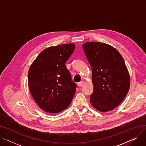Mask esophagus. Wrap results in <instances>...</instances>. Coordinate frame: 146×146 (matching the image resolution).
Wrapping results in <instances>:
<instances>
[{
    "label": "esophagus",
    "mask_w": 146,
    "mask_h": 146,
    "mask_svg": "<svg viewBox=\"0 0 146 146\" xmlns=\"http://www.w3.org/2000/svg\"><path fill=\"white\" fill-rule=\"evenodd\" d=\"M83 85H84V82H83V81H82L78 83V86L79 87H82V86H83Z\"/></svg>",
    "instance_id": "esophagus-1"
}]
</instances>
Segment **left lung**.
Masks as SVG:
<instances>
[{"mask_svg":"<svg viewBox=\"0 0 146 146\" xmlns=\"http://www.w3.org/2000/svg\"><path fill=\"white\" fill-rule=\"evenodd\" d=\"M82 47L92 72L91 105L99 112L112 111L124 100L130 86L124 60L116 48L105 43L87 42Z\"/></svg>","mask_w":146,"mask_h":146,"instance_id":"8db88e82","label":"left lung"}]
</instances>
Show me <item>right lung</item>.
<instances>
[{
    "instance_id": "obj_1",
    "label": "right lung",
    "mask_w": 146,
    "mask_h": 146,
    "mask_svg": "<svg viewBox=\"0 0 146 146\" xmlns=\"http://www.w3.org/2000/svg\"><path fill=\"white\" fill-rule=\"evenodd\" d=\"M74 49V44L50 47L41 52L29 67L31 94L45 112L58 113L71 104L76 85L65 63Z\"/></svg>"
}]
</instances>
